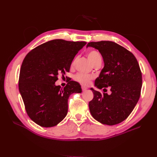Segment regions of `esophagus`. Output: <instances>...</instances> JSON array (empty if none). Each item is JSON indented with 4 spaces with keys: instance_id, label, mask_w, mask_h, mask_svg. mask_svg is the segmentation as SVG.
I'll return each instance as SVG.
<instances>
[{
    "instance_id": "34e87169",
    "label": "esophagus",
    "mask_w": 157,
    "mask_h": 157,
    "mask_svg": "<svg viewBox=\"0 0 157 157\" xmlns=\"http://www.w3.org/2000/svg\"><path fill=\"white\" fill-rule=\"evenodd\" d=\"M87 88L86 87H84V86H82V91H85V90H86Z\"/></svg>"
}]
</instances>
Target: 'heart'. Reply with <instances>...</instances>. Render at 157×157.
I'll return each instance as SVG.
<instances>
[{
  "label": "heart",
  "instance_id": "1",
  "mask_svg": "<svg viewBox=\"0 0 157 157\" xmlns=\"http://www.w3.org/2000/svg\"><path fill=\"white\" fill-rule=\"evenodd\" d=\"M87 56H88V58L89 61L92 65H94L96 63L98 62V61H101V57L100 54H99L98 52L96 50L89 51L88 52ZM75 63V59H74L73 61H72V63H71V66L73 67V66H74ZM93 78H94V77L92 75L84 74L82 73H78L75 76V80H77L78 82L81 84L82 85H84V86H87V85H88Z\"/></svg>",
  "mask_w": 157,
  "mask_h": 157
}]
</instances>
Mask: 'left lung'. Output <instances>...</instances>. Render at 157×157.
I'll return each instance as SVG.
<instances>
[{"mask_svg":"<svg viewBox=\"0 0 157 157\" xmlns=\"http://www.w3.org/2000/svg\"><path fill=\"white\" fill-rule=\"evenodd\" d=\"M101 54L104 67L95 86L110 88L111 94L91 88L94 98L89 102L92 116L101 124L115 125L124 121L138 101L142 86V75L138 62L132 52L112 41L91 42Z\"/></svg>","mask_w":157,"mask_h":157,"instance_id":"obj_1","label":"left lung"}]
</instances>
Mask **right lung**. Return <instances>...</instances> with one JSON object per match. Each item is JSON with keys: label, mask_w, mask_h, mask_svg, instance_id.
I'll use <instances>...</instances> for the list:
<instances>
[{"label": "right lung", "mask_w": 157, "mask_h": 157, "mask_svg": "<svg viewBox=\"0 0 157 157\" xmlns=\"http://www.w3.org/2000/svg\"><path fill=\"white\" fill-rule=\"evenodd\" d=\"M86 44L52 40L33 49L23 59L19 90L28 116L38 125L58 124L67 115L70 95L82 92L80 85L73 80L63 88L55 82L59 75L69 72L75 55Z\"/></svg>", "instance_id": "add662e5"}]
</instances>
